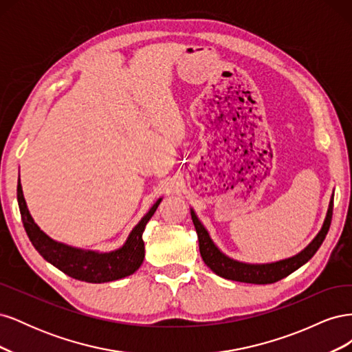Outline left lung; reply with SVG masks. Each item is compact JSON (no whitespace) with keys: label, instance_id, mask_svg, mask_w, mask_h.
Returning <instances> with one entry per match:
<instances>
[{"label":"left lung","instance_id":"left-lung-1","mask_svg":"<svg viewBox=\"0 0 352 352\" xmlns=\"http://www.w3.org/2000/svg\"><path fill=\"white\" fill-rule=\"evenodd\" d=\"M332 212H333V194L330 197L322 229L318 230L314 239L308 243L301 252L292 255L289 258L273 261V263H263V264L243 263V261L230 258L229 255L221 252L217 245L212 242L208 230L204 228V225H202L201 220L195 214L194 208H190V217H192L194 226L198 235L201 257L207 264V267L211 269V272H214L217 276H220V278H225L229 280L267 285V283H274L286 278V276H289L291 273L300 269L301 265H304L308 260H311V257L317 252V250L320 248V245L323 243L327 235L330 221H332Z\"/></svg>","mask_w":352,"mask_h":352}]
</instances>
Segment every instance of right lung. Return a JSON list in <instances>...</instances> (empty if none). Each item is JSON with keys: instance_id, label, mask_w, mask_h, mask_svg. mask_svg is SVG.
I'll return each instance as SVG.
<instances>
[{"instance_id": "1", "label": "right lung", "mask_w": 352, "mask_h": 352, "mask_svg": "<svg viewBox=\"0 0 352 352\" xmlns=\"http://www.w3.org/2000/svg\"><path fill=\"white\" fill-rule=\"evenodd\" d=\"M163 198H158L153 207L148 210L146 214L138 221V225L131 230L129 236L126 238L120 248L101 252L94 250H83L72 247V245L58 242L50 238L44 230L36 225L32 219L26 201L23 197L20 177L17 182V202L22 214V221L28 236L35 250L54 267L66 273L73 279L89 282V283H104L113 282L133 274L145 257V247L142 241V233L146 223L154 216L157 207Z\"/></svg>"}]
</instances>
